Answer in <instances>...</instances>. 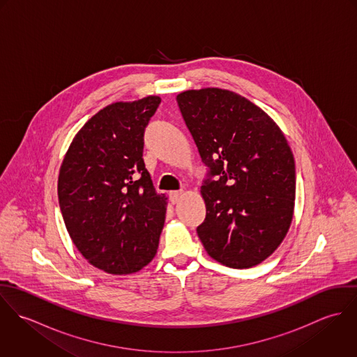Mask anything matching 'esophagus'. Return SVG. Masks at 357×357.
I'll use <instances>...</instances> for the list:
<instances>
[{"mask_svg": "<svg viewBox=\"0 0 357 357\" xmlns=\"http://www.w3.org/2000/svg\"><path fill=\"white\" fill-rule=\"evenodd\" d=\"M169 197H170V201H172V204H177V202L181 199V197H183V192H181V191H172V192L169 194Z\"/></svg>", "mask_w": 357, "mask_h": 357, "instance_id": "esophagus-1", "label": "esophagus"}]
</instances>
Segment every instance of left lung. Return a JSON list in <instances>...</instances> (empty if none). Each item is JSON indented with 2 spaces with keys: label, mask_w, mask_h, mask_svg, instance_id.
I'll return each instance as SVG.
<instances>
[{
  "label": "left lung",
  "mask_w": 357,
  "mask_h": 357,
  "mask_svg": "<svg viewBox=\"0 0 357 357\" xmlns=\"http://www.w3.org/2000/svg\"><path fill=\"white\" fill-rule=\"evenodd\" d=\"M176 99L208 167L201 187L206 218L197 228L204 250L229 268L258 265L283 242L293 220L290 146L265 111L235 92L204 88Z\"/></svg>",
  "instance_id": "obj_1"
}]
</instances>
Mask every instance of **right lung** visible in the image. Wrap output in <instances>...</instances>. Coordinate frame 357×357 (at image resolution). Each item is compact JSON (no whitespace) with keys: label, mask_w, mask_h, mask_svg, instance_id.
<instances>
[{"label":"right lung","mask_w":357,"mask_h":357,"mask_svg":"<svg viewBox=\"0 0 357 357\" xmlns=\"http://www.w3.org/2000/svg\"><path fill=\"white\" fill-rule=\"evenodd\" d=\"M160 98L112 102L75 135L59 172L57 195L68 235L93 266L112 275L153 261L167 198L143 160L144 130Z\"/></svg>","instance_id":"right-lung-1"}]
</instances>
